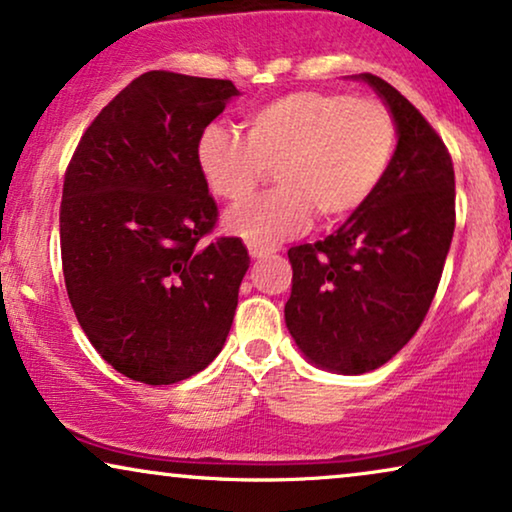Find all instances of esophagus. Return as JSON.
<instances>
[{
	"label": "esophagus",
	"instance_id": "1",
	"mask_svg": "<svg viewBox=\"0 0 512 512\" xmlns=\"http://www.w3.org/2000/svg\"><path fill=\"white\" fill-rule=\"evenodd\" d=\"M275 247H263V244H249V256L254 258V261H263V258H268L275 254Z\"/></svg>",
	"mask_w": 512,
	"mask_h": 512
}]
</instances>
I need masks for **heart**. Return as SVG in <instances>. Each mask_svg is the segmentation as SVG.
I'll list each match as a JSON object with an SVG mask.
<instances>
[{"label":"heart","instance_id":"heart-1","mask_svg":"<svg viewBox=\"0 0 512 512\" xmlns=\"http://www.w3.org/2000/svg\"><path fill=\"white\" fill-rule=\"evenodd\" d=\"M247 137L207 125L198 167L228 202H244L275 167V191L233 209L226 230L249 244L293 237L319 214L347 219L373 198L396 149V123L384 104L345 93L298 90L251 109Z\"/></svg>","mask_w":512,"mask_h":512}]
</instances>
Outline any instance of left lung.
<instances>
[{"label": "left lung", "mask_w": 512, "mask_h": 512, "mask_svg": "<svg viewBox=\"0 0 512 512\" xmlns=\"http://www.w3.org/2000/svg\"><path fill=\"white\" fill-rule=\"evenodd\" d=\"M368 83L396 123V151L366 205L326 240L289 249L284 321L307 361L363 375L401 352L436 296L454 233V170L443 139L394 86Z\"/></svg>", "instance_id": "left-lung-1"}]
</instances>
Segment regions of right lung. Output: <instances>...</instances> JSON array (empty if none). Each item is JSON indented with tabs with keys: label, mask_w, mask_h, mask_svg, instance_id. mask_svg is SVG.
<instances>
[{
	"label": "right lung",
	"mask_w": 512,
	"mask_h": 512,
	"mask_svg": "<svg viewBox=\"0 0 512 512\" xmlns=\"http://www.w3.org/2000/svg\"><path fill=\"white\" fill-rule=\"evenodd\" d=\"M240 95L233 81L146 72L83 132L60 205L62 272L76 319L109 366L144 384L186 380L233 326L249 254L202 242L216 202L200 132Z\"/></svg>",
	"instance_id": "add662e5"
}]
</instances>
